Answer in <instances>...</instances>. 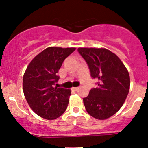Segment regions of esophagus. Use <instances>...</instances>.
Wrapping results in <instances>:
<instances>
[{"label":"esophagus","mask_w":148,"mask_h":148,"mask_svg":"<svg viewBox=\"0 0 148 148\" xmlns=\"http://www.w3.org/2000/svg\"><path fill=\"white\" fill-rule=\"evenodd\" d=\"M78 87H74V88H72V90L73 91H77V90H78Z\"/></svg>","instance_id":"esophagus-1"}]
</instances>
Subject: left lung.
<instances>
[{
    "mask_svg": "<svg viewBox=\"0 0 148 148\" xmlns=\"http://www.w3.org/2000/svg\"><path fill=\"white\" fill-rule=\"evenodd\" d=\"M92 79L98 87L92 88L83 101L92 117L104 120L114 115L123 104L130 89L128 71L121 60L104 48H79Z\"/></svg>",
    "mask_w": 148,
    "mask_h": 148,
    "instance_id": "obj_1",
    "label": "left lung"
}]
</instances>
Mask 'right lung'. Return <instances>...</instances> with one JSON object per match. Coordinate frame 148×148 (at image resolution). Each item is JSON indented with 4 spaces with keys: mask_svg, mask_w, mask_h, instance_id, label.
<instances>
[{
    "mask_svg": "<svg viewBox=\"0 0 148 148\" xmlns=\"http://www.w3.org/2000/svg\"><path fill=\"white\" fill-rule=\"evenodd\" d=\"M75 49L48 47L37 54L26 69L23 80L25 97L32 111L43 119H57L67 108L71 91L57 87L60 77L57 74L64 60Z\"/></svg>",
    "mask_w": 148,
    "mask_h": 148,
    "instance_id": "obj_1",
    "label": "right lung"
}]
</instances>
